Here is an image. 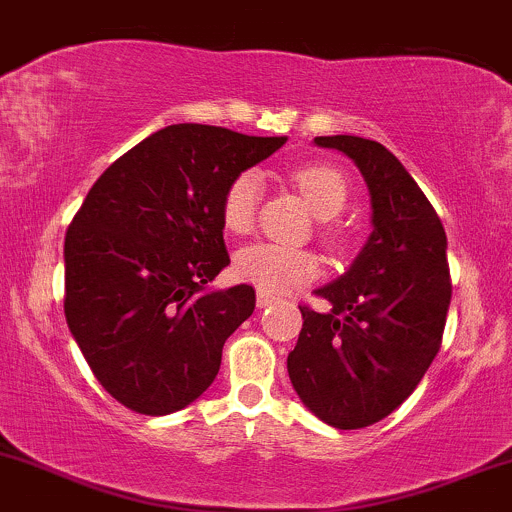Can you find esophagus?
Wrapping results in <instances>:
<instances>
[{
  "instance_id": "1",
  "label": "esophagus",
  "mask_w": 512,
  "mask_h": 512,
  "mask_svg": "<svg viewBox=\"0 0 512 512\" xmlns=\"http://www.w3.org/2000/svg\"><path fill=\"white\" fill-rule=\"evenodd\" d=\"M272 303H277V296L267 294V291H257V308H267Z\"/></svg>"
}]
</instances>
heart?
I'll use <instances>...</instances> for the list:
<instances>
[{
	"label": "heart",
	"instance_id": "b5f03b06",
	"mask_svg": "<svg viewBox=\"0 0 512 512\" xmlns=\"http://www.w3.org/2000/svg\"><path fill=\"white\" fill-rule=\"evenodd\" d=\"M291 179L306 196L311 209L320 218H335L345 209L350 187L345 177L330 165H301L291 172ZM262 199V177L257 170L235 174L221 201L223 226L230 233H247L255 223L257 206ZM323 235L330 245H340V233L330 223L323 226ZM235 274L247 284L267 294H284L296 286L316 279L318 260L313 252L274 243H252L235 257Z\"/></svg>",
	"mask_w": 512,
	"mask_h": 512
}]
</instances>
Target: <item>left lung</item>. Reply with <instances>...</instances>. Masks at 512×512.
Returning <instances> with one entry per match:
<instances>
[{"mask_svg": "<svg viewBox=\"0 0 512 512\" xmlns=\"http://www.w3.org/2000/svg\"><path fill=\"white\" fill-rule=\"evenodd\" d=\"M362 172L372 235L342 277L316 291L328 313L299 306L286 369L303 406L338 430L379 423L415 391L440 352L452 284L447 235L428 196L376 140L318 136Z\"/></svg>", "mask_w": 512, "mask_h": 512, "instance_id": "left-lung-1", "label": "left lung"}]
</instances>
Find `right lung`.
Returning a JSON list of instances; mask_svg holds the SVG:
<instances>
[{"instance_id":"obj_1","label":"right lung","mask_w":512,"mask_h":512,"mask_svg":"<svg viewBox=\"0 0 512 512\" xmlns=\"http://www.w3.org/2000/svg\"><path fill=\"white\" fill-rule=\"evenodd\" d=\"M286 143L177 123L121 155L65 235V318L116 401L167 415L216 379L221 352L255 311L247 284L206 291L230 257L221 201L235 174Z\"/></svg>"}]
</instances>
